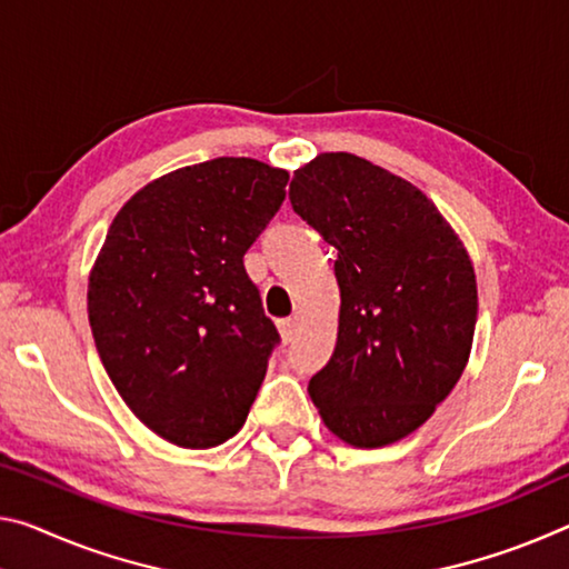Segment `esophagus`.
Listing matches in <instances>:
<instances>
[{
  "mask_svg": "<svg viewBox=\"0 0 569 569\" xmlns=\"http://www.w3.org/2000/svg\"><path fill=\"white\" fill-rule=\"evenodd\" d=\"M296 331H299V317H288V319L278 321V333H281V339L286 341V345H291Z\"/></svg>",
  "mask_w": 569,
  "mask_h": 569,
  "instance_id": "1",
  "label": "esophagus"
}]
</instances>
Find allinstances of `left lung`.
<instances>
[{
	"label": "left lung",
	"mask_w": 569,
	"mask_h": 569,
	"mask_svg": "<svg viewBox=\"0 0 569 569\" xmlns=\"http://www.w3.org/2000/svg\"><path fill=\"white\" fill-rule=\"evenodd\" d=\"M288 200L337 248V347L311 377V400L345 443H398L436 412L471 357V256L418 187L347 151L296 169Z\"/></svg>",
	"instance_id": "1"
}]
</instances>
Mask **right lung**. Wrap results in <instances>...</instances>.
I'll list each match as a JSON object with an SVG mask.
<instances>
[{"mask_svg": "<svg viewBox=\"0 0 569 569\" xmlns=\"http://www.w3.org/2000/svg\"><path fill=\"white\" fill-rule=\"evenodd\" d=\"M288 171L248 157L182 167L116 214L88 276L96 349L123 402L179 448L236 436L278 331L242 256L286 197Z\"/></svg>", "mask_w": 569, "mask_h": 569, "instance_id": "obj_1", "label": "right lung"}]
</instances>
